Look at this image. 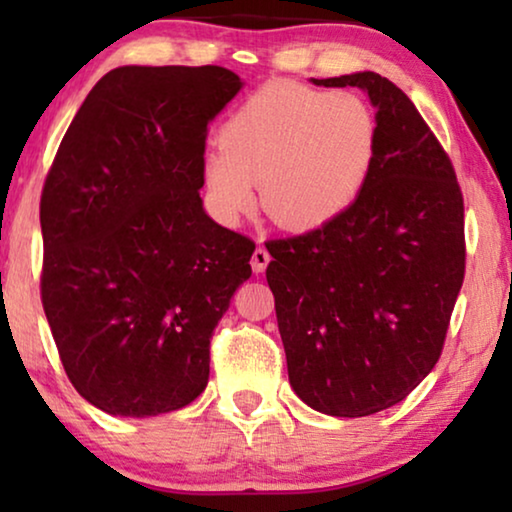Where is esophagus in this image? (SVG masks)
I'll return each instance as SVG.
<instances>
[{
    "label": "esophagus",
    "instance_id": "34e87169",
    "mask_svg": "<svg viewBox=\"0 0 512 512\" xmlns=\"http://www.w3.org/2000/svg\"><path fill=\"white\" fill-rule=\"evenodd\" d=\"M268 263H270V254H268V249L256 247L254 256H251V268H254L256 275H261V272H263L265 268H268Z\"/></svg>",
    "mask_w": 512,
    "mask_h": 512
}]
</instances>
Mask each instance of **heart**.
Masks as SVG:
<instances>
[{"mask_svg":"<svg viewBox=\"0 0 512 512\" xmlns=\"http://www.w3.org/2000/svg\"><path fill=\"white\" fill-rule=\"evenodd\" d=\"M377 160V118L363 97L303 83H268L221 128L202 158L207 202L223 223L256 205L279 226L312 230L359 200Z\"/></svg>","mask_w":512,"mask_h":512,"instance_id":"b5f03b06","label":"heart"}]
</instances>
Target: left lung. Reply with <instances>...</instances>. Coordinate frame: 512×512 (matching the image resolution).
Listing matches in <instances>:
<instances>
[{"mask_svg":"<svg viewBox=\"0 0 512 512\" xmlns=\"http://www.w3.org/2000/svg\"><path fill=\"white\" fill-rule=\"evenodd\" d=\"M361 88L377 160L359 200L305 235L265 242L289 382L333 417L401 403L443 352L466 268L457 174L415 104L375 72L312 79Z\"/></svg>","mask_w":512,"mask_h":512,"instance_id":"1","label":"left lung"}]
</instances>
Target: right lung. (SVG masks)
<instances>
[{"instance_id":"1","label":"right lung","mask_w":512,"mask_h":512,"mask_svg":"<svg viewBox=\"0 0 512 512\" xmlns=\"http://www.w3.org/2000/svg\"><path fill=\"white\" fill-rule=\"evenodd\" d=\"M226 67H118L90 90L41 191V303L74 389L109 415L195 401L209 340L256 244L202 209Z\"/></svg>"}]
</instances>
